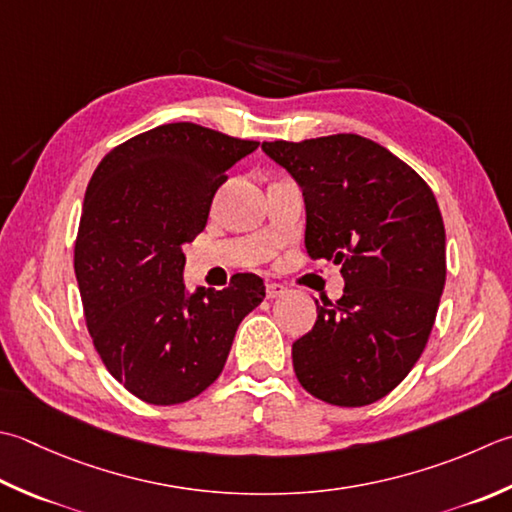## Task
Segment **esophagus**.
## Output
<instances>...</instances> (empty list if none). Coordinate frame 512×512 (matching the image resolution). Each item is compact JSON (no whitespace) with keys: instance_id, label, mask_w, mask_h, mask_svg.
<instances>
[{"instance_id":"esophagus-1","label":"esophagus","mask_w":512,"mask_h":512,"mask_svg":"<svg viewBox=\"0 0 512 512\" xmlns=\"http://www.w3.org/2000/svg\"><path fill=\"white\" fill-rule=\"evenodd\" d=\"M284 293H286V286H284V284H277V282H268V284H266V295H268V299L282 297Z\"/></svg>"}]
</instances>
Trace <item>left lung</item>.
Segmentation results:
<instances>
[{
	"instance_id": "obj_1",
	"label": "left lung",
	"mask_w": 512,
	"mask_h": 512,
	"mask_svg": "<svg viewBox=\"0 0 512 512\" xmlns=\"http://www.w3.org/2000/svg\"><path fill=\"white\" fill-rule=\"evenodd\" d=\"M306 204V250L342 266L344 295L317 302L293 344L310 395L335 406L386 397L417 364L446 284V230L433 190L390 150L353 133L264 142Z\"/></svg>"
}]
</instances>
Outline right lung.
<instances>
[{"label":"right lung","mask_w":512,"mask_h":512,"mask_svg":"<svg viewBox=\"0 0 512 512\" xmlns=\"http://www.w3.org/2000/svg\"><path fill=\"white\" fill-rule=\"evenodd\" d=\"M257 146L190 122L164 124L110 150L90 177L75 242L86 326L108 373L146 404L204 393L237 326L266 297L253 273L193 295L182 279V246L204 230L226 170Z\"/></svg>","instance_id":"1"}]
</instances>
